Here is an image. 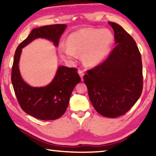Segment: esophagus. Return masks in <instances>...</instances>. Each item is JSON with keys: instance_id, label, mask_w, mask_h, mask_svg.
I'll use <instances>...</instances> for the list:
<instances>
[{"instance_id": "esophagus-1", "label": "esophagus", "mask_w": 156, "mask_h": 156, "mask_svg": "<svg viewBox=\"0 0 156 156\" xmlns=\"http://www.w3.org/2000/svg\"><path fill=\"white\" fill-rule=\"evenodd\" d=\"M78 73L80 76L81 77V79L83 80V76H84V71L83 70H81V69H79L78 70Z\"/></svg>"}]
</instances>
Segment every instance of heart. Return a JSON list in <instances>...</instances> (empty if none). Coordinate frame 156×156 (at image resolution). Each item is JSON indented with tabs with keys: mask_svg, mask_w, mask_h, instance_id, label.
Returning <instances> with one entry per match:
<instances>
[{
	"mask_svg": "<svg viewBox=\"0 0 156 156\" xmlns=\"http://www.w3.org/2000/svg\"><path fill=\"white\" fill-rule=\"evenodd\" d=\"M113 39L112 33L107 29H83L72 33L68 44L59 46V52L66 59H73L76 54L81 55L86 64L94 65L107 56Z\"/></svg>",
	"mask_w": 156,
	"mask_h": 156,
	"instance_id": "heart-1",
	"label": "heart"
}]
</instances>
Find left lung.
I'll use <instances>...</instances> for the list:
<instances>
[{"mask_svg": "<svg viewBox=\"0 0 156 156\" xmlns=\"http://www.w3.org/2000/svg\"><path fill=\"white\" fill-rule=\"evenodd\" d=\"M115 47L106 60L84 75L88 94L95 110L107 118L124 115L140 97L143 90L142 62L133 38L115 22Z\"/></svg>", "mask_w": 156, "mask_h": 156, "instance_id": "8db88e82", "label": "left lung"}]
</instances>
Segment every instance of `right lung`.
<instances>
[{
  "label": "right lung",
  "instance_id": "1",
  "mask_svg": "<svg viewBox=\"0 0 156 156\" xmlns=\"http://www.w3.org/2000/svg\"><path fill=\"white\" fill-rule=\"evenodd\" d=\"M66 27V24H52L34 29L18 45L14 56L11 80L16 97L22 110L38 119L51 120L61 117L68 107L74 87L81 79L76 68L60 66L50 85L43 87H31L22 80L19 70L22 49L38 38L52 41L57 46Z\"/></svg>",
  "mask_w": 156,
  "mask_h": 156
}]
</instances>
